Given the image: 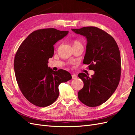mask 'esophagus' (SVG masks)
Listing matches in <instances>:
<instances>
[{"label": "esophagus", "instance_id": "obj_1", "mask_svg": "<svg viewBox=\"0 0 135 135\" xmlns=\"http://www.w3.org/2000/svg\"><path fill=\"white\" fill-rule=\"evenodd\" d=\"M71 76H72L73 79H76L77 78V75L76 74H72Z\"/></svg>", "mask_w": 135, "mask_h": 135}]
</instances>
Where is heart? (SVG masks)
Returning <instances> with one entry per match:
<instances>
[{"mask_svg": "<svg viewBox=\"0 0 135 135\" xmlns=\"http://www.w3.org/2000/svg\"><path fill=\"white\" fill-rule=\"evenodd\" d=\"M81 44V43L78 40H75L73 42V46H74V45H76V44Z\"/></svg>", "mask_w": 135, "mask_h": 135, "instance_id": "heart-1", "label": "heart"}]
</instances>
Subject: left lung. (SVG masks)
<instances>
[{"mask_svg": "<svg viewBox=\"0 0 135 135\" xmlns=\"http://www.w3.org/2000/svg\"><path fill=\"white\" fill-rule=\"evenodd\" d=\"M72 31L87 38L83 64L89 65L95 74L89 77L78 74L84 86L78 92L79 100L89 107L99 106L115 92L121 74L120 51L115 40L107 32L94 26L72 28Z\"/></svg>", "mask_w": 135, "mask_h": 135, "instance_id": "1", "label": "left lung"}]
</instances>
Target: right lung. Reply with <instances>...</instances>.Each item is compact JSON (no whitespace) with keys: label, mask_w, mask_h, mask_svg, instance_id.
Wrapping results in <instances>:
<instances>
[{"label":"right lung","mask_w":135,"mask_h":135,"mask_svg":"<svg viewBox=\"0 0 135 135\" xmlns=\"http://www.w3.org/2000/svg\"><path fill=\"white\" fill-rule=\"evenodd\" d=\"M54 28L35 30L21 44L14 60L16 78L26 99L35 106L46 107L59 95V85L71 79L68 71L48 67L54 54V45L68 34Z\"/></svg>","instance_id":"add662e5"}]
</instances>
